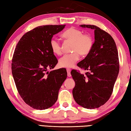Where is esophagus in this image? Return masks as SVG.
<instances>
[{"label": "esophagus", "instance_id": "obj_1", "mask_svg": "<svg viewBox=\"0 0 131 131\" xmlns=\"http://www.w3.org/2000/svg\"><path fill=\"white\" fill-rule=\"evenodd\" d=\"M66 70H67V73H68V77H71L70 69H66Z\"/></svg>", "mask_w": 131, "mask_h": 131}]
</instances>
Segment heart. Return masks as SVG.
I'll use <instances>...</instances> for the list:
<instances>
[{"instance_id":"b5f03b06","label":"heart","mask_w":131,"mask_h":131,"mask_svg":"<svg viewBox=\"0 0 131 131\" xmlns=\"http://www.w3.org/2000/svg\"><path fill=\"white\" fill-rule=\"evenodd\" d=\"M62 36L73 42L72 54H65L59 59V66L62 68H70L79 60L80 55L85 57L90 54L94 46V39L88 34H83V31L75 28H70L62 33ZM50 47L53 53L61 54V44L57 39L53 37L50 40Z\"/></svg>"}]
</instances>
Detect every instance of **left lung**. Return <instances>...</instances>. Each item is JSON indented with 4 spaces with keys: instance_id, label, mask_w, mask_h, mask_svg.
Here are the masks:
<instances>
[{
    "instance_id": "1",
    "label": "left lung",
    "mask_w": 131,
    "mask_h": 131,
    "mask_svg": "<svg viewBox=\"0 0 131 131\" xmlns=\"http://www.w3.org/2000/svg\"><path fill=\"white\" fill-rule=\"evenodd\" d=\"M94 30L95 41L91 51L77 63L87 70L85 74L73 70L75 82L73 96L77 104L86 108H98L110 98L119 72L118 51L110 35L96 26L81 25Z\"/></svg>"
}]
</instances>
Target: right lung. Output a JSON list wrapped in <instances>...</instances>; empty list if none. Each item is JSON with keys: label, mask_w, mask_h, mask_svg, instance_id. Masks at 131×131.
Here are the masks:
<instances>
[{"label": "right lung", "mask_w": 131, "mask_h": 131, "mask_svg": "<svg viewBox=\"0 0 131 131\" xmlns=\"http://www.w3.org/2000/svg\"><path fill=\"white\" fill-rule=\"evenodd\" d=\"M65 27V25L35 28L23 35L14 50L12 69L15 85L23 101L35 109L52 106L67 77L65 68L48 71L58 63L50 40Z\"/></svg>", "instance_id": "right-lung-1"}]
</instances>
